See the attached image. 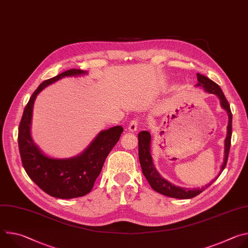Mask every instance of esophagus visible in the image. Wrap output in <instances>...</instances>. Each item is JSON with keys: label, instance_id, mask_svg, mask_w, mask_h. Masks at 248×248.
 <instances>
[{"label": "esophagus", "instance_id": "esophagus-1", "mask_svg": "<svg viewBox=\"0 0 248 248\" xmlns=\"http://www.w3.org/2000/svg\"><path fill=\"white\" fill-rule=\"evenodd\" d=\"M137 127H138V120H137V119H134V120H132V121L129 123L128 130L131 131V132H134V131L137 130Z\"/></svg>", "mask_w": 248, "mask_h": 248}]
</instances>
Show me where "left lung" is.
I'll use <instances>...</instances> for the list:
<instances>
[{"instance_id":"obj_1","label":"left lung","mask_w":248,"mask_h":248,"mask_svg":"<svg viewBox=\"0 0 248 248\" xmlns=\"http://www.w3.org/2000/svg\"><path fill=\"white\" fill-rule=\"evenodd\" d=\"M197 80L198 83L196 86L202 87L206 92L210 94H215L219 97L221 101V106L223 109H225L228 112L229 115V123H228V127H227V137L225 140V157H224V162L221 166V170L219 172L220 173L224 170L226 168L227 162H228V157H229V152H230V147H231V139H232V111L230 108V104L228 100L226 99L221 87L215 83L213 80H211L207 77L197 74ZM151 150V134L143 130L139 132L138 134V156H139V162L141 169H142V172L145 175L146 180L148 181L149 185L151 187L166 196L172 197V198H178V199H189L193 198L196 195L200 194L202 191H204L206 188H208L212 184H213L218 178L219 175L215 180L210 182L208 185H206L203 187L199 188H193V189H188L181 186H175L174 185L170 184L164 178H162L161 174L158 172L156 168L153 165L152 161V156L150 153Z\"/></svg>"}]
</instances>
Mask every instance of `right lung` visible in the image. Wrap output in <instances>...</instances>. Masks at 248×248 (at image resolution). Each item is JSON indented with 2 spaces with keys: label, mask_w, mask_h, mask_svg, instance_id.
Listing matches in <instances>:
<instances>
[{
  "label": "right lung",
  "mask_w": 248,
  "mask_h": 248,
  "mask_svg": "<svg viewBox=\"0 0 248 248\" xmlns=\"http://www.w3.org/2000/svg\"><path fill=\"white\" fill-rule=\"evenodd\" d=\"M86 74L85 70L72 68L43 81L25 106L18 127V148L26 173L43 191L56 198L70 199L89 193L101 172L106 158L124 131L121 125L102 130L81 154L68 159L48 157L33 142L30 125L33 104L37 95L45 87L64 77H78Z\"/></svg>",
  "instance_id": "add662e5"
}]
</instances>
